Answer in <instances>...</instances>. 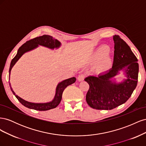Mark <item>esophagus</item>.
Wrapping results in <instances>:
<instances>
[{
    "label": "esophagus",
    "mask_w": 146,
    "mask_h": 146,
    "mask_svg": "<svg viewBox=\"0 0 146 146\" xmlns=\"http://www.w3.org/2000/svg\"><path fill=\"white\" fill-rule=\"evenodd\" d=\"M85 75H84V74H80V75H79V76H78L77 79H78V80L79 82H82V81H83L84 80V79H85Z\"/></svg>",
    "instance_id": "1"
}]
</instances>
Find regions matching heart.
Segmentation results:
<instances>
[{
  "mask_svg": "<svg viewBox=\"0 0 146 146\" xmlns=\"http://www.w3.org/2000/svg\"><path fill=\"white\" fill-rule=\"evenodd\" d=\"M109 49L105 48L104 47L99 48L96 50L91 57V60L92 62L98 63L100 62L99 68L100 69H107L111 65L112 61L110 56L108 55Z\"/></svg>",
  "mask_w": 146,
  "mask_h": 146,
  "instance_id": "obj_1",
  "label": "heart"
}]
</instances>
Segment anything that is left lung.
I'll use <instances>...</instances> for the list:
<instances>
[{"label":"left lung","instance_id":"1","mask_svg":"<svg viewBox=\"0 0 146 146\" xmlns=\"http://www.w3.org/2000/svg\"><path fill=\"white\" fill-rule=\"evenodd\" d=\"M114 62L108 72L98 76H88L85 80L90 88L86 96L87 104L96 110H110L127 101L137 86L139 65L138 59L130 47L119 35H114ZM123 70L127 78L122 82H113V78Z\"/></svg>","mask_w":146,"mask_h":146}]
</instances>
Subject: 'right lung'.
Returning <instances> with one entry per match:
<instances>
[{"instance_id":"add662e5","label":"right lung","mask_w":146,"mask_h":146,"mask_svg":"<svg viewBox=\"0 0 146 146\" xmlns=\"http://www.w3.org/2000/svg\"><path fill=\"white\" fill-rule=\"evenodd\" d=\"M38 45L44 46L49 48H51V49H54L55 48H59L60 46H61V43L60 41L57 40V39H54L52 36H49V35H42L41 36L36 37L27 41L25 43H24L23 45H22L19 47L18 50H17L16 55L14 57V58L11 60V62L10 66V69H9L10 76L11 70L13 67V66L15 64V63L17 62V60L21 58V56L23 55L24 53L34 49V48L37 47ZM76 78L72 77L68 79H66V80H64L61 82L59 83L56 88V93L54 97V99H53L52 101L50 102L42 103V104L32 103L23 99L18 96L16 95L15 92L13 91L12 88L11 86L10 83V86L13 94L16 96V98L20 102L21 104H23L24 106H25V107H27L30 109H33L35 110H38V111H46V110L55 108L59 105V104L60 103V102L61 100V98H62L63 92L65 88L68 86L72 85V83H74L75 82H76Z\"/></svg>"}]
</instances>
